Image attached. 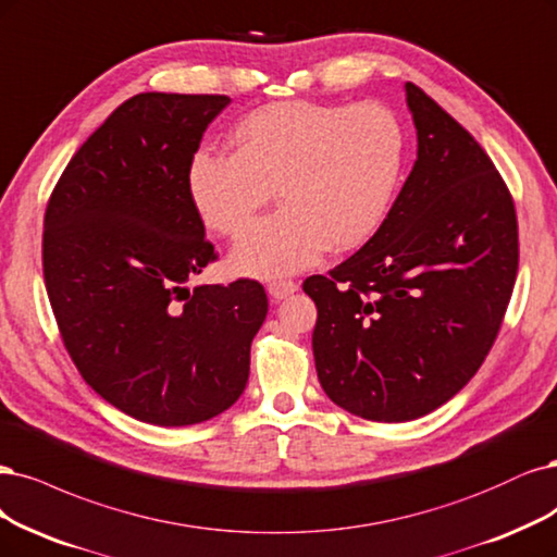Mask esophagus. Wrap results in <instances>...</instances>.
I'll list each match as a JSON object with an SVG mask.
<instances>
[{
    "label": "esophagus",
    "instance_id": "obj_1",
    "mask_svg": "<svg viewBox=\"0 0 557 557\" xmlns=\"http://www.w3.org/2000/svg\"><path fill=\"white\" fill-rule=\"evenodd\" d=\"M297 287L299 285L295 281H274V283L267 285V293L272 295V299H285V297L295 295Z\"/></svg>",
    "mask_w": 557,
    "mask_h": 557
}]
</instances>
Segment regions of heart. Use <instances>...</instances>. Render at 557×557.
Segmentation results:
<instances>
[{"instance_id":"b5f03b06","label":"heart","mask_w":557,"mask_h":557,"mask_svg":"<svg viewBox=\"0 0 557 557\" xmlns=\"http://www.w3.org/2000/svg\"><path fill=\"white\" fill-rule=\"evenodd\" d=\"M233 154L200 149L186 172L188 198L207 227L239 237L230 256L244 276L276 278L311 267L327 251L367 244L385 221L400 177L403 136L382 103L278 101L256 108L227 136Z\"/></svg>"}]
</instances>
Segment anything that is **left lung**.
<instances>
[{
	"label": "left lung",
	"instance_id": "obj_1",
	"mask_svg": "<svg viewBox=\"0 0 557 557\" xmlns=\"http://www.w3.org/2000/svg\"><path fill=\"white\" fill-rule=\"evenodd\" d=\"M417 161L377 233L304 293L313 357L336 406L371 421L424 417L482 367L511 299L519 225L470 133L406 83Z\"/></svg>",
	"mask_w": 557,
	"mask_h": 557
}]
</instances>
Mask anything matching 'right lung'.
Masks as SVG:
<instances>
[{"label":"right lung","mask_w":557,"mask_h":557,"mask_svg":"<svg viewBox=\"0 0 557 557\" xmlns=\"http://www.w3.org/2000/svg\"><path fill=\"white\" fill-rule=\"evenodd\" d=\"M221 94L131 96L75 151L44 221V278L87 385L157 426H190L242 396L267 315L258 281L196 285L216 260L188 198Z\"/></svg>","instance_id":"obj_1"}]
</instances>
